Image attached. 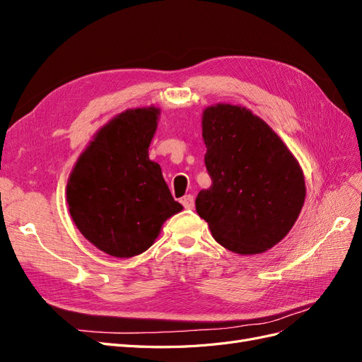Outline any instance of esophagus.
Wrapping results in <instances>:
<instances>
[{
	"mask_svg": "<svg viewBox=\"0 0 362 362\" xmlns=\"http://www.w3.org/2000/svg\"><path fill=\"white\" fill-rule=\"evenodd\" d=\"M181 204L184 208H187V210H192V208L194 206V198L192 194H185L184 198H181Z\"/></svg>",
	"mask_w": 362,
	"mask_h": 362,
	"instance_id": "esophagus-1",
	"label": "esophagus"
}]
</instances>
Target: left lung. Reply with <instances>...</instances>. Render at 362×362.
I'll return each instance as SVG.
<instances>
[{
    "instance_id": "left-lung-1",
    "label": "left lung",
    "mask_w": 362,
    "mask_h": 362,
    "mask_svg": "<svg viewBox=\"0 0 362 362\" xmlns=\"http://www.w3.org/2000/svg\"><path fill=\"white\" fill-rule=\"evenodd\" d=\"M202 137L211 187L196 211L218 245L240 255L261 254L288 234L305 201L303 173L264 120L246 108H205Z\"/></svg>"
}]
</instances>
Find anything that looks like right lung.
Here are the masks:
<instances>
[{
	"label": "right lung",
	"instance_id": "obj_1",
	"mask_svg": "<svg viewBox=\"0 0 362 362\" xmlns=\"http://www.w3.org/2000/svg\"><path fill=\"white\" fill-rule=\"evenodd\" d=\"M156 107L127 110L98 131L68 181L69 213L92 245L116 258L145 252L163 222L182 210L148 148Z\"/></svg>",
	"mask_w": 362,
	"mask_h": 362
}]
</instances>
